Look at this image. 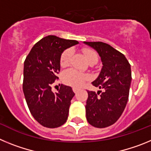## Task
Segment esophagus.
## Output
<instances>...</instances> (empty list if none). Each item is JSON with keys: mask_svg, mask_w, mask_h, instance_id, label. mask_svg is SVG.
I'll use <instances>...</instances> for the list:
<instances>
[{"mask_svg": "<svg viewBox=\"0 0 151 151\" xmlns=\"http://www.w3.org/2000/svg\"><path fill=\"white\" fill-rule=\"evenodd\" d=\"M73 92H74V93H76V94L77 92H78V89L76 88H73Z\"/></svg>", "mask_w": 151, "mask_h": 151, "instance_id": "obj_1", "label": "esophagus"}]
</instances>
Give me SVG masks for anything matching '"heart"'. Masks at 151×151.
<instances>
[{
    "instance_id": "obj_1",
    "label": "heart",
    "mask_w": 151,
    "mask_h": 151,
    "mask_svg": "<svg viewBox=\"0 0 151 151\" xmlns=\"http://www.w3.org/2000/svg\"><path fill=\"white\" fill-rule=\"evenodd\" d=\"M83 54L88 63L94 60L97 61V54L91 49H83ZM72 54H73V51L70 49H67V50H64L62 54H61L60 60V66L62 67H66V66H69L70 60H71ZM88 79V77L87 75L80 73V72L73 69L66 70L63 75V82L67 85L73 86V87H81L87 82Z\"/></svg>"
}]
</instances>
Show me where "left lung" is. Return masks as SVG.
Here are the masks:
<instances>
[{
    "label": "left lung",
    "instance_id": "left-lung-1",
    "mask_svg": "<svg viewBox=\"0 0 151 151\" xmlns=\"http://www.w3.org/2000/svg\"><path fill=\"white\" fill-rule=\"evenodd\" d=\"M84 43L97 50L103 63L99 76L92 82L103 91H87L86 119L94 127H108L118 120L127 104L132 81L130 63L124 54L108 44Z\"/></svg>",
    "mask_w": 151,
    "mask_h": 151
}]
</instances>
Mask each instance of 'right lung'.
<instances>
[{"instance_id":"obj_1","label":"right lung","mask_w":151,"mask_h":151,"mask_svg":"<svg viewBox=\"0 0 151 151\" xmlns=\"http://www.w3.org/2000/svg\"><path fill=\"white\" fill-rule=\"evenodd\" d=\"M76 40L46 36L33 46L24 62L22 90L31 114L44 127L57 128L66 122L74 92L61 85L53 93L52 84L58 79L60 57L65 49L77 45Z\"/></svg>"}]
</instances>
